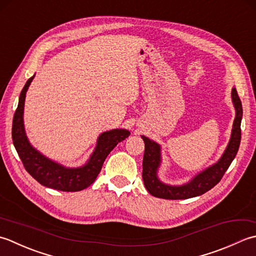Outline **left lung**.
Instances as JSON below:
<instances>
[{
  "mask_svg": "<svg viewBox=\"0 0 256 256\" xmlns=\"http://www.w3.org/2000/svg\"><path fill=\"white\" fill-rule=\"evenodd\" d=\"M233 106L236 108V118L233 122L231 138L221 158L214 164L199 172L189 182L181 186H171L164 184L159 179L158 171L161 166V147L154 140L142 136L144 142V154L142 161V179L146 189L151 196L168 200H184L206 194L216 186L236 158L241 142V120L242 102L240 100L236 88L231 92Z\"/></svg>",
  "mask_w": 256,
  "mask_h": 256,
  "instance_id": "8db88e82",
  "label": "left lung"
}]
</instances>
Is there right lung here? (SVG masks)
<instances>
[{"label":"right lung","mask_w":256,"mask_h":256,"mask_svg":"<svg viewBox=\"0 0 256 256\" xmlns=\"http://www.w3.org/2000/svg\"><path fill=\"white\" fill-rule=\"evenodd\" d=\"M33 75L26 82L18 98V105L14 114L12 126V139L15 149L25 166L26 171L40 182L52 189L76 192L84 190L96 180L102 170L104 161L118 142H122L130 134L127 129H112L99 134L96 147L85 164L77 168H68L46 157L35 149L28 142L24 128V104L26 92L32 82Z\"/></svg>","instance_id":"right-lung-1"}]
</instances>
